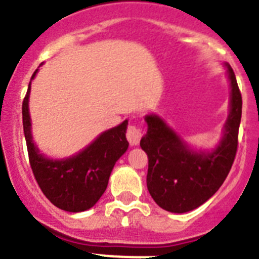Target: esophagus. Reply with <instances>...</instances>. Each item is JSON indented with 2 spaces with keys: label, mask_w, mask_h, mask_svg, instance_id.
<instances>
[{
  "label": "esophagus",
  "mask_w": 259,
  "mask_h": 259,
  "mask_svg": "<svg viewBox=\"0 0 259 259\" xmlns=\"http://www.w3.org/2000/svg\"><path fill=\"white\" fill-rule=\"evenodd\" d=\"M141 137H143V132L139 127L136 125L131 124L128 125V130H127V140L130 141L131 145H137V144L140 143Z\"/></svg>",
  "instance_id": "esophagus-1"
}]
</instances>
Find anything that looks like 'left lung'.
Listing matches in <instances>:
<instances>
[{"instance_id":"left-lung-1","label":"left lung","mask_w":259,"mask_h":259,"mask_svg":"<svg viewBox=\"0 0 259 259\" xmlns=\"http://www.w3.org/2000/svg\"><path fill=\"white\" fill-rule=\"evenodd\" d=\"M231 85L230 115L223 137L211 152H196L155 114L145 116L148 132L141 149L148 154V191L158 206L187 212L206 202L227 178L237 152L242 98L235 72L227 65Z\"/></svg>"}]
</instances>
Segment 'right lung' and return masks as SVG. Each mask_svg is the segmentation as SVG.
<instances>
[{
    "instance_id": "1",
    "label": "right lung",
    "mask_w": 259,
    "mask_h": 259,
    "mask_svg": "<svg viewBox=\"0 0 259 259\" xmlns=\"http://www.w3.org/2000/svg\"><path fill=\"white\" fill-rule=\"evenodd\" d=\"M33 72L31 80L36 76ZM28 91L23 100V130L29 164L35 179L48 200L59 209L79 212L91 209L106 191L110 174L119 158L128 149L125 139L128 120L102 132L85 149L66 159H50L40 153L32 140Z\"/></svg>"
}]
</instances>
